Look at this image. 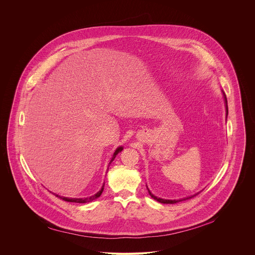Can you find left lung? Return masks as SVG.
Listing matches in <instances>:
<instances>
[{
  "instance_id": "left-lung-1",
  "label": "left lung",
  "mask_w": 255,
  "mask_h": 255,
  "mask_svg": "<svg viewBox=\"0 0 255 255\" xmlns=\"http://www.w3.org/2000/svg\"><path fill=\"white\" fill-rule=\"evenodd\" d=\"M224 97H225V102H226V111H227V114H228V106H227V99H226V96H225V95H224ZM148 192H149V195L151 196V198H153L154 200H156L157 202H159V203H162V204H175V203L181 202V201H184V200H189V199H192V198H194V197H196V196H197V195H195V196H192V197L186 198V199H184V200H163V199L157 198V197H155L154 195H152V194L150 193V191H149V190H148Z\"/></svg>"
}]
</instances>
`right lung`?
<instances>
[{
  "label": "right lung",
  "mask_w": 255,
  "mask_h": 255,
  "mask_svg": "<svg viewBox=\"0 0 255 255\" xmlns=\"http://www.w3.org/2000/svg\"><path fill=\"white\" fill-rule=\"evenodd\" d=\"M122 147H119V148H117L116 149V151L114 152V154H113V157H112V159H111V161H110V164H111V162L115 159V157H116V155L119 153V152H121L122 151ZM103 191H104V186L102 187V189L96 194V195H94V196H92V197H89V198H85V199H69V198H64V197H60V196H58V195H55L56 197H58V198H60L61 200H63V201H65V202H71V203H88V202H92V201H94V200H96V199H98L101 195H102V193H103Z\"/></svg>",
  "instance_id": "add662e5"
}]
</instances>
